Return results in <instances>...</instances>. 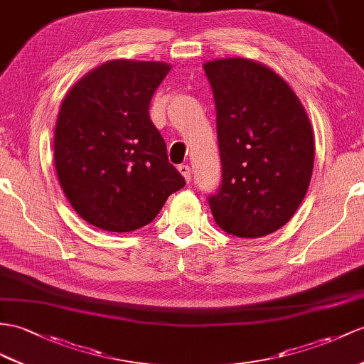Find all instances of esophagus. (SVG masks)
<instances>
[{
  "label": "esophagus",
  "instance_id": "esophagus-1",
  "mask_svg": "<svg viewBox=\"0 0 364 364\" xmlns=\"http://www.w3.org/2000/svg\"><path fill=\"white\" fill-rule=\"evenodd\" d=\"M179 171L185 177V181L190 183V181H191V168L188 165H179Z\"/></svg>",
  "mask_w": 364,
  "mask_h": 364
}]
</instances>
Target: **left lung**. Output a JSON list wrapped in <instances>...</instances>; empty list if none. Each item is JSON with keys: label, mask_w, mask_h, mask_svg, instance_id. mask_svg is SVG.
Here are the masks:
<instances>
[{"label": "left lung", "mask_w": 364, "mask_h": 364, "mask_svg": "<svg viewBox=\"0 0 364 364\" xmlns=\"http://www.w3.org/2000/svg\"><path fill=\"white\" fill-rule=\"evenodd\" d=\"M223 181L208 198L216 224L237 237L286 225L314 170V132L296 94L267 66L245 58L208 61Z\"/></svg>", "instance_id": "obj_1"}]
</instances>
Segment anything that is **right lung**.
Masks as SVG:
<instances>
[{
	"label": "right lung",
	"instance_id": "1",
	"mask_svg": "<svg viewBox=\"0 0 364 364\" xmlns=\"http://www.w3.org/2000/svg\"><path fill=\"white\" fill-rule=\"evenodd\" d=\"M170 69L112 60L77 82L61 103L54 137L58 181L94 227L125 233L148 225L185 185L149 119V103Z\"/></svg>",
	"mask_w": 364,
	"mask_h": 364
}]
</instances>
